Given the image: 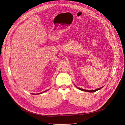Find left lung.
Returning a JSON list of instances; mask_svg holds the SVG:
<instances>
[{"mask_svg": "<svg viewBox=\"0 0 125 125\" xmlns=\"http://www.w3.org/2000/svg\"><path fill=\"white\" fill-rule=\"evenodd\" d=\"M78 89H79V90H81V91H84V92H90V93H94V92H95L96 91H97L98 90H100V89H101V88H102V87H101L100 88H98L97 89H96V90H93V91H88V90H84V89H82V88H79L77 86H76Z\"/></svg>", "mask_w": 125, "mask_h": 125, "instance_id": "obj_1", "label": "left lung"}]
</instances>
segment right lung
Instances as JSON below:
<instances>
[{"label": "right lung", "instance_id": "obj_1", "mask_svg": "<svg viewBox=\"0 0 125 125\" xmlns=\"http://www.w3.org/2000/svg\"><path fill=\"white\" fill-rule=\"evenodd\" d=\"M42 93H40V94H42Z\"/></svg>", "mask_w": 125, "mask_h": 125}]
</instances>
